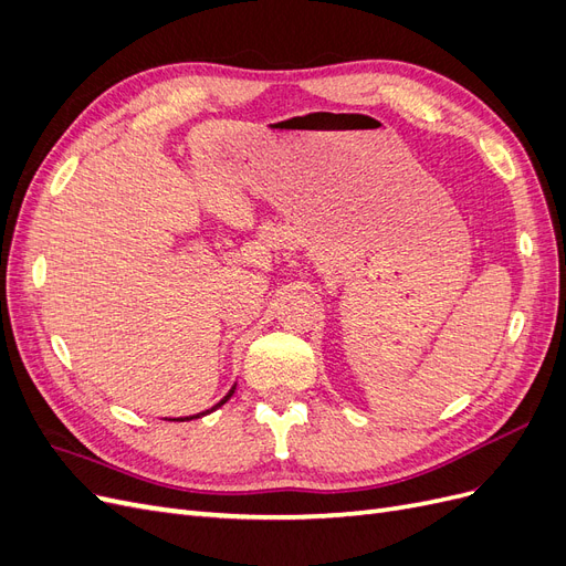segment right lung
Returning <instances> with one entry per match:
<instances>
[{
    "label": "right lung",
    "mask_w": 566,
    "mask_h": 566,
    "mask_svg": "<svg viewBox=\"0 0 566 566\" xmlns=\"http://www.w3.org/2000/svg\"><path fill=\"white\" fill-rule=\"evenodd\" d=\"M233 389H235V387H231V391H229V394H227V397H224V399H221V401H219V403H217L214 408H219L221 403H227V401L231 399V394H233ZM214 408H212V410H214ZM200 416H205V413H198V416H191V418H177V422H181V420H193V418H200Z\"/></svg>",
    "instance_id": "right-lung-1"
}]
</instances>
